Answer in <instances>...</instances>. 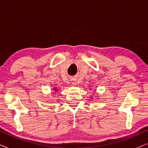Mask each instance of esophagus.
<instances>
[{
	"label": "esophagus",
	"mask_w": 148,
	"mask_h": 148,
	"mask_svg": "<svg viewBox=\"0 0 148 148\" xmlns=\"http://www.w3.org/2000/svg\"><path fill=\"white\" fill-rule=\"evenodd\" d=\"M71 84H72V85H74V86H76L77 85V82H76V80L75 79H72L71 80Z\"/></svg>",
	"instance_id": "esophagus-1"
}]
</instances>
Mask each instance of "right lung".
<instances>
[{"instance_id": "right-lung-1", "label": "right lung", "mask_w": 148, "mask_h": 148, "mask_svg": "<svg viewBox=\"0 0 148 148\" xmlns=\"http://www.w3.org/2000/svg\"><path fill=\"white\" fill-rule=\"evenodd\" d=\"M53 90H54V91H55V92H58V90H57V88H54Z\"/></svg>"}]
</instances>
